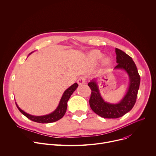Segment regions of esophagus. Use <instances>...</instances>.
<instances>
[{
    "mask_svg": "<svg viewBox=\"0 0 156 156\" xmlns=\"http://www.w3.org/2000/svg\"><path fill=\"white\" fill-rule=\"evenodd\" d=\"M77 83L79 85H82V84H84L86 83V78L84 76H81L78 78Z\"/></svg>",
    "mask_w": 156,
    "mask_h": 156,
    "instance_id": "34e87169",
    "label": "esophagus"
}]
</instances>
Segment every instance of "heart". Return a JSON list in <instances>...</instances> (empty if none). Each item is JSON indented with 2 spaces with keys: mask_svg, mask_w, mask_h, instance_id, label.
<instances>
[{
  "mask_svg": "<svg viewBox=\"0 0 156 156\" xmlns=\"http://www.w3.org/2000/svg\"><path fill=\"white\" fill-rule=\"evenodd\" d=\"M102 56H103V54L99 50H94L91 51L90 53L91 58L95 62L99 60L102 57ZM110 62H111V60L110 58L107 57L104 58L102 60V63L105 66H108L110 64Z\"/></svg>",
  "mask_w": 156,
  "mask_h": 156,
  "instance_id": "b5f03b06",
  "label": "heart"
}]
</instances>
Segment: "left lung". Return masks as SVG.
I'll list each match as a JSON object with an SVG mask.
<instances>
[{
  "mask_svg": "<svg viewBox=\"0 0 156 156\" xmlns=\"http://www.w3.org/2000/svg\"><path fill=\"white\" fill-rule=\"evenodd\" d=\"M117 65L114 70H123L129 77V86L126 93L121 101L116 104L105 102L101 95L96 79L92 80L87 85L92 91L90 105L94 112L103 118L117 119L122 117L134 106L140 87V76L132 58L125 52L115 48Z\"/></svg>",
  "mask_w": 156,
  "mask_h": 156,
  "instance_id": "left-lung-1",
  "label": "left lung"
}]
</instances>
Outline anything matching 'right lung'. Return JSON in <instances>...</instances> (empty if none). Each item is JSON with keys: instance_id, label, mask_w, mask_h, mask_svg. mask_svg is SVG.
I'll list each match as a JSON object with an SVG mask.
<instances>
[{"instance_id": "1", "label": "right lung", "mask_w": 156, "mask_h": 156, "mask_svg": "<svg viewBox=\"0 0 156 156\" xmlns=\"http://www.w3.org/2000/svg\"><path fill=\"white\" fill-rule=\"evenodd\" d=\"M78 84L75 83L73 84H72L71 86H70L68 89H66V90L64 91L56 109L54 111H53L52 113L48 115H42V116H34V115H30L25 112L23 110H21L18 107L16 102H15V104L17 108L20 110V112L22 114H23L25 117H27L28 119H29L30 120L37 123H52L60 120L64 116L66 112V108H67L68 101L69 100L73 93L76 90V89L78 87Z\"/></svg>"}]
</instances>
